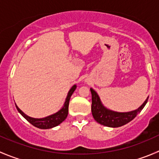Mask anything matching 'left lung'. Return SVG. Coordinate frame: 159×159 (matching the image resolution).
Returning a JSON list of instances; mask_svg holds the SVG:
<instances>
[{"mask_svg": "<svg viewBox=\"0 0 159 159\" xmlns=\"http://www.w3.org/2000/svg\"><path fill=\"white\" fill-rule=\"evenodd\" d=\"M90 90L91 92V112L93 118L99 124L111 128L121 127L130 122L143 109L148 99V97L138 109L129 112H117L105 108L102 105L97 92L92 89Z\"/></svg>", "mask_w": 159, "mask_h": 159, "instance_id": "1", "label": "left lung"}]
</instances>
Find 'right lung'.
Listing matches in <instances>:
<instances>
[{
  "label": "right lung",
  "mask_w": 159,
  "mask_h": 159,
  "mask_svg": "<svg viewBox=\"0 0 159 159\" xmlns=\"http://www.w3.org/2000/svg\"><path fill=\"white\" fill-rule=\"evenodd\" d=\"M77 86L73 85L71 87V89H70V91H68V94L67 95L66 99H65V104H64V106L62 107V108L61 110H59L58 111L56 112V113L53 114V115H49V116L45 117V118H31V117L28 116L27 115H25L18 107L17 106V105L15 104L16 108H17V111H18L19 113L28 121L30 122L32 125H34V127L38 128V129H51V128H54L57 126L58 125H60L62 121H65L66 119L67 116H68V105H69V101L70 97H71L72 94L74 93V91L76 89Z\"/></svg>",
  "instance_id": "add662e5"
}]
</instances>
